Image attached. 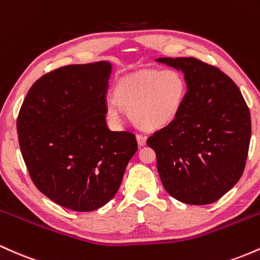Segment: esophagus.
Instances as JSON below:
<instances>
[{
    "label": "esophagus",
    "mask_w": 260,
    "mask_h": 260,
    "mask_svg": "<svg viewBox=\"0 0 260 260\" xmlns=\"http://www.w3.org/2000/svg\"><path fill=\"white\" fill-rule=\"evenodd\" d=\"M137 142H138L139 147H143L147 143V137L142 136V134H137Z\"/></svg>",
    "instance_id": "obj_1"
}]
</instances>
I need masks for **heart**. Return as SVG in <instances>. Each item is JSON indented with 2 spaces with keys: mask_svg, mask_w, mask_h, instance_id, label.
I'll return each instance as SVG.
<instances>
[{
  "mask_svg": "<svg viewBox=\"0 0 260 260\" xmlns=\"http://www.w3.org/2000/svg\"><path fill=\"white\" fill-rule=\"evenodd\" d=\"M187 91V80L178 71H143L116 84L113 99L106 101V117L112 124H118L123 109L138 127L159 129L177 118Z\"/></svg>",
  "mask_w": 260,
  "mask_h": 260,
  "instance_id": "heart-1",
  "label": "heart"
}]
</instances>
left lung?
Wrapping results in <instances>:
<instances>
[{"instance_id": "left-lung-1", "label": "left lung", "mask_w": 260, "mask_h": 260, "mask_svg": "<svg viewBox=\"0 0 260 260\" xmlns=\"http://www.w3.org/2000/svg\"><path fill=\"white\" fill-rule=\"evenodd\" d=\"M182 71L188 91L174 122L149 137L166 192L186 204L216 202L243 174L250 140L249 109L235 82L194 57L156 59Z\"/></svg>"}]
</instances>
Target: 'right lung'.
<instances>
[{
	"label": "right lung",
	"mask_w": 260,
	"mask_h": 260,
	"mask_svg": "<svg viewBox=\"0 0 260 260\" xmlns=\"http://www.w3.org/2000/svg\"><path fill=\"white\" fill-rule=\"evenodd\" d=\"M112 64H70L32 84L17 118L20 151L32 182L56 204L96 210L117 193L136 136L106 124Z\"/></svg>",
	"instance_id": "right-lung-1"
}]
</instances>
